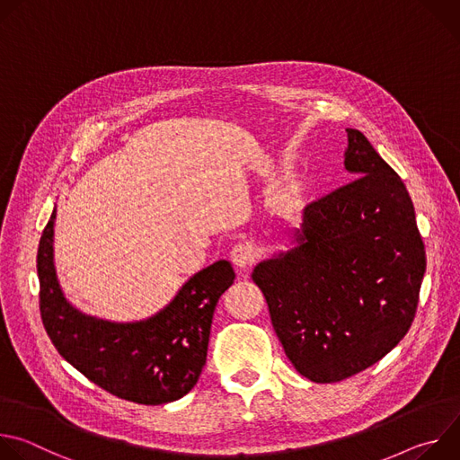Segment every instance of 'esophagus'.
<instances>
[{"instance_id": "obj_1", "label": "esophagus", "mask_w": 460, "mask_h": 460, "mask_svg": "<svg viewBox=\"0 0 460 460\" xmlns=\"http://www.w3.org/2000/svg\"><path fill=\"white\" fill-rule=\"evenodd\" d=\"M256 258V252L252 249L251 243H236L233 249H231V261L234 264L236 270H249L252 266V261Z\"/></svg>"}]
</instances>
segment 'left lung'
<instances>
[{
    "instance_id": "1",
    "label": "left lung",
    "mask_w": 460,
    "mask_h": 460,
    "mask_svg": "<svg viewBox=\"0 0 460 460\" xmlns=\"http://www.w3.org/2000/svg\"><path fill=\"white\" fill-rule=\"evenodd\" d=\"M346 133L357 178L309 204L293 245L251 275L288 358L318 384L364 371L404 339L426 271L406 185L360 130Z\"/></svg>"
}]
</instances>
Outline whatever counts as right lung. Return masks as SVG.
Listing matches in <instances>:
<instances>
[{
    "label": "right lung",
    "mask_w": 460,
    "mask_h": 460,
    "mask_svg": "<svg viewBox=\"0 0 460 460\" xmlns=\"http://www.w3.org/2000/svg\"><path fill=\"white\" fill-rule=\"evenodd\" d=\"M56 209L38 247L40 311L58 353L112 395L146 406L181 399L206 366L218 298L234 282L227 260L192 275L156 314L111 322L87 314L63 295L54 268Z\"/></svg>",
    "instance_id": "1"
}]
</instances>
